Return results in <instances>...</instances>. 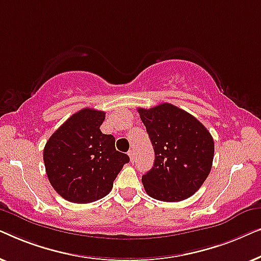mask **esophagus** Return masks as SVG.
<instances>
[{"instance_id": "1", "label": "esophagus", "mask_w": 261, "mask_h": 261, "mask_svg": "<svg viewBox=\"0 0 261 261\" xmlns=\"http://www.w3.org/2000/svg\"><path fill=\"white\" fill-rule=\"evenodd\" d=\"M128 155H129L130 162L134 163V151H133V149H130V151H128Z\"/></svg>"}]
</instances>
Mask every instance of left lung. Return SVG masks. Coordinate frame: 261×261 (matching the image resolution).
Masks as SVG:
<instances>
[{
  "instance_id": "obj_1",
  "label": "left lung",
  "mask_w": 261,
  "mask_h": 261,
  "mask_svg": "<svg viewBox=\"0 0 261 261\" xmlns=\"http://www.w3.org/2000/svg\"><path fill=\"white\" fill-rule=\"evenodd\" d=\"M138 112L155 154L153 167L142 176L145 191L164 202L189 198L212 170V134L195 116L171 103Z\"/></svg>"
}]
</instances>
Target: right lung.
<instances>
[{"instance_id": "add662e5", "label": "right lung", "mask_w": 261, "mask_h": 261, "mask_svg": "<svg viewBox=\"0 0 261 261\" xmlns=\"http://www.w3.org/2000/svg\"><path fill=\"white\" fill-rule=\"evenodd\" d=\"M101 110L84 108L70 116L46 142L44 163L53 189L73 203L107 196L129 156L116 151L115 138L103 134Z\"/></svg>"}]
</instances>
